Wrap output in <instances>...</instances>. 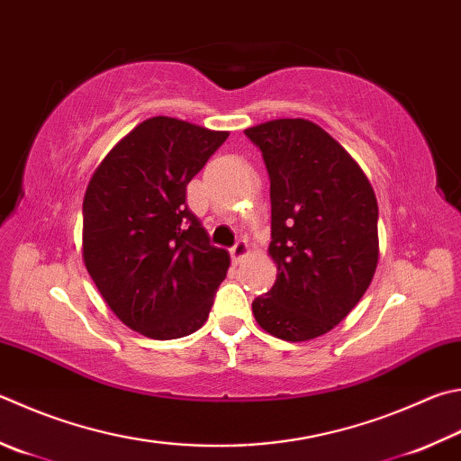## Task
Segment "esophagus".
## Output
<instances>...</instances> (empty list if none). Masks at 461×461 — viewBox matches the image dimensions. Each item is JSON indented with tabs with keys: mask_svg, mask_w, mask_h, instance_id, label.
Returning <instances> with one entry per match:
<instances>
[{
	"mask_svg": "<svg viewBox=\"0 0 461 461\" xmlns=\"http://www.w3.org/2000/svg\"><path fill=\"white\" fill-rule=\"evenodd\" d=\"M230 254H231L233 264H240V262H244V258H248V256H249V246L246 244L244 240H240L238 244L230 249Z\"/></svg>",
	"mask_w": 461,
	"mask_h": 461,
	"instance_id": "obj_1",
	"label": "esophagus"
}]
</instances>
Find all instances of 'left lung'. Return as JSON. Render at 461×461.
Returning <instances> with one entry per match:
<instances>
[{"instance_id": "8db88e82", "label": "left lung", "mask_w": 461, "mask_h": 461, "mask_svg": "<svg viewBox=\"0 0 461 461\" xmlns=\"http://www.w3.org/2000/svg\"><path fill=\"white\" fill-rule=\"evenodd\" d=\"M270 175L276 264L270 292L252 303L276 339L303 342L332 330L358 304L379 264L376 197L347 149L306 119L244 131Z\"/></svg>"}]
</instances>
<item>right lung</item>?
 Listing matches in <instances>:
<instances>
[{"label": "right lung", "instance_id": "1", "mask_svg": "<svg viewBox=\"0 0 461 461\" xmlns=\"http://www.w3.org/2000/svg\"><path fill=\"white\" fill-rule=\"evenodd\" d=\"M230 137L153 116L100 161L82 203V259L100 296L131 330L181 339L202 329L230 254L209 244L185 187Z\"/></svg>", "mask_w": 461, "mask_h": 461}]
</instances>
